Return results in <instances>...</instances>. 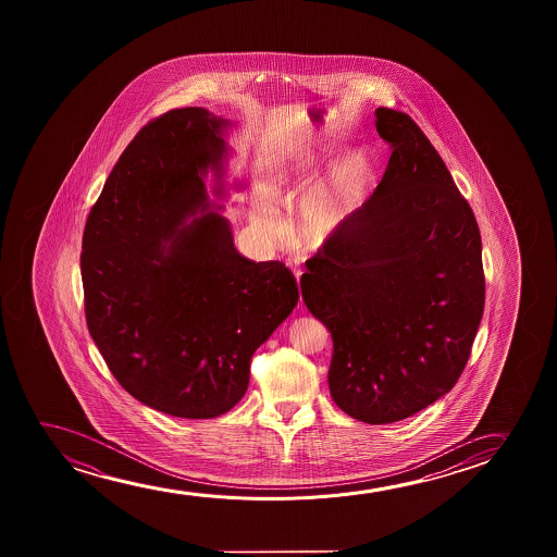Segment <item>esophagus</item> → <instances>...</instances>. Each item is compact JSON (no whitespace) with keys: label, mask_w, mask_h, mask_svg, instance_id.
<instances>
[{"label":"esophagus","mask_w":557,"mask_h":557,"mask_svg":"<svg viewBox=\"0 0 557 557\" xmlns=\"http://www.w3.org/2000/svg\"><path fill=\"white\" fill-rule=\"evenodd\" d=\"M287 267H289L290 270H293V274H295V277H297V282H298V280H300V274H302V272H300V268H298L297 260H293V259L287 260Z\"/></svg>","instance_id":"esophagus-1"}]
</instances>
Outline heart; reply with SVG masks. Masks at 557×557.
Wrapping results in <instances>:
<instances>
[{
    "instance_id": "obj_1",
    "label": "heart",
    "mask_w": 557,
    "mask_h": 557,
    "mask_svg": "<svg viewBox=\"0 0 557 557\" xmlns=\"http://www.w3.org/2000/svg\"><path fill=\"white\" fill-rule=\"evenodd\" d=\"M310 158L282 161L268 176L262 190V201L252 209V226L262 236L275 237L280 234V219L275 211H290L300 199L305 198L310 184ZM361 160L348 158L343 168L336 171L333 181L306 196L298 207L295 219V237L298 245L308 251L321 249L343 230L351 214V199L358 183Z\"/></svg>"
}]
</instances>
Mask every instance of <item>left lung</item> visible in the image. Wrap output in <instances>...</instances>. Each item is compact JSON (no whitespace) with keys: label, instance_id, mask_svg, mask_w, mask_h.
Instances as JSON below:
<instances>
[{"label":"left lung","instance_id":"obj_1","mask_svg":"<svg viewBox=\"0 0 557 557\" xmlns=\"http://www.w3.org/2000/svg\"><path fill=\"white\" fill-rule=\"evenodd\" d=\"M392 146L373 196L313 259L300 290L333 336L329 389L351 419L389 424L445 396L485 305L481 236L449 169L411 117L374 110Z\"/></svg>","mask_w":557,"mask_h":557}]
</instances>
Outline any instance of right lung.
I'll list each match as a JSON object with an SVG mask.
<instances>
[{
	"instance_id": "add662e5",
	"label": "right lung",
	"mask_w": 557,
	"mask_h": 557,
	"mask_svg": "<svg viewBox=\"0 0 557 557\" xmlns=\"http://www.w3.org/2000/svg\"><path fill=\"white\" fill-rule=\"evenodd\" d=\"M234 127L171 110L131 140L85 224V318L115 381L178 419L228 412L260 344L298 302L280 260L239 255L224 206Z\"/></svg>"
}]
</instances>
